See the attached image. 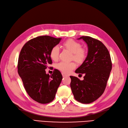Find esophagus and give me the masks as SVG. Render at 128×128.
Here are the masks:
<instances>
[{"instance_id":"34e87169","label":"esophagus","mask_w":128,"mask_h":128,"mask_svg":"<svg viewBox=\"0 0 128 128\" xmlns=\"http://www.w3.org/2000/svg\"><path fill=\"white\" fill-rule=\"evenodd\" d=\"M62 76H63V77H65V76H68V75H67V74H65L64 72H62Z\"/></svg>"}]
</instances>
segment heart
<instances>
[{
    "label": "heart",
    "instance_id": "1",
    "mask_svg": "<svg viewBox=\"0 0 128 128\" xmlns=\"http://www.w3.org/2000/svg\"><path fill=\"white\" fill-rule=\"evenodd\" d=\"M65 48L72 53L71 58L78 63H81L84 60L86 57V51L84 48H82L81 45L78 41L72 39H68L63 44ZM59 50L58 47H53L50 50V56L53 60H57L58 59ZM58 69L64 73H69L76 67L75 62L70 63L62 62L57 65Z\"/></svg>",
    "mask_w": 128,
    "mask_h": 128
}]
</instances>
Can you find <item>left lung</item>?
<instances>
[{
  "label": "left lung",
  "instance_id": "8db88e82",
  "mask_svg": "<svg viewBox=\"0 0 128 128\" xmlns=\"http://www.w3.org/2000/svg\"><path fill=\"white\" fill-rule=\"evenodd\" d=\"M78 39L84 40L88 46L87 57L75 71L77 74H84V80L81 81L70 76V87L76 100L90 104L104 92L112 69V62L108 50L100 41L87 36Z\"/></svg>",
  "mask_w": 128,
  "mask_h": 128
}]
</instances>
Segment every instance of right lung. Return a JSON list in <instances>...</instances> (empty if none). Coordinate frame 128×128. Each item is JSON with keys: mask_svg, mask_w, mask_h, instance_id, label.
<instances>
[{"mask_svg": "<svg viewBox=\"0 0 128 128\" xmlns=\"http://www.w3.org/2000/svg\"><path fill=\"white\" fill-rule=\"evenodd\" d=\"M61 39L47 35L38 36L26 42L20 52L18 73L26 93L38 103L47 104L54 100L63 78L57 69L50 76L45 71L52 63L50 50Z\"/></svg>", "mask_w": 128, "mask_h": 128, "instance_id": "obj_1", "label": "right lung"}]
</instances>
